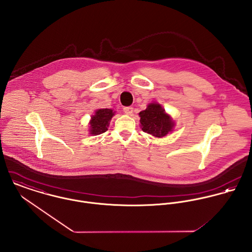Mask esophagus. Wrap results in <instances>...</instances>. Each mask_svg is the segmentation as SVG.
I'll return each mask as SVG.
<instances>
[{
	"instance_id": "esophagus-1",
	"label": "esophagus",
	"mask_w": 252,
	"mask_h": 252,
	"mask_svg": "<svg viewBox=\"0 0 252 252\" xmlns=\"http://www.w3.org/2000/svg\"><path fill=\"white\" fill-rule=\"evenodd\" d=\"M123 110H124V112L126 114H129V115H132L133 112H134V108H132V107H125V108H123Z\"/></svg>"
}]
</instances>
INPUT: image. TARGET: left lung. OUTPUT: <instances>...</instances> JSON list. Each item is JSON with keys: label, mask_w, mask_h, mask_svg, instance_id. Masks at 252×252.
<instances>
[{"label": "left lung", "mask_w": 252, "mask_h": 252, "mask_svg": "<svg viewBox=\"0 0 252 252\" xmlns=\"http://www.w3.org/2000/svg\"><path fill=\"white\" fill-rule=\"evenodd\" d=\"M142 130L156 138H163L173 131L175 122L157 103H150L147 108L139 113Z\"/></svg>", "instance_id": "8db88e82"}]
</instances>
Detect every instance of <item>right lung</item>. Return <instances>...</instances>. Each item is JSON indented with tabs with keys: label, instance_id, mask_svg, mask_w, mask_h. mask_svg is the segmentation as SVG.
Segmentation results:
<instances>
[{
	"label": "right lung",
	"instance_id": "1",
	"mask_svg": "<svg viewBox=\"0 0 252 252\" xmlns=\"http://www.w3.org/2000/svg\"><path fill=\"white\" fill-rule=\"evenodd\" d=\"M114 112L110 108H101L96 110L95 114L91 117L90 124V135L96 136L105 133L108 130L109 121L111 120Z\"/></svg>",
	"mask_w": 252,
	"mask_h": 252
}]
</instances>
